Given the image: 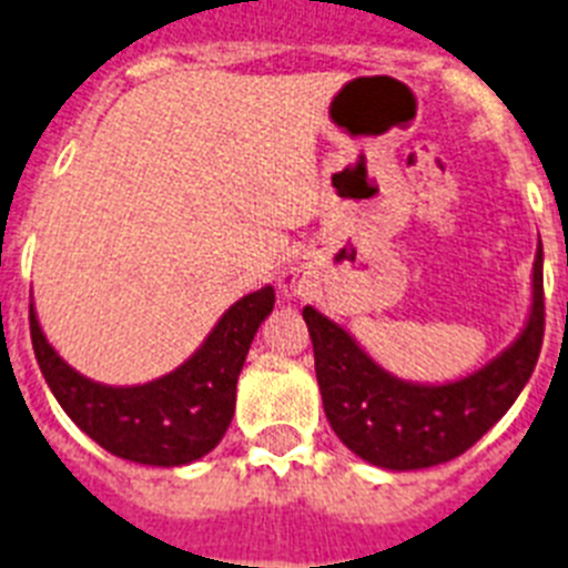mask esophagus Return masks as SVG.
I'll use <instances>...</instances> for the list:
<instances>
[{"label":"esophagus","mask_w":568,"mask_h":568,"mask_svg":"<svg viewBox=\"0 0 568 568\" xmlns=\"http://www.w3.org/2000/svg\"><path fill=\"white\" fill-rule=\"evenodd\" d=\"M283 291H285V294H291V297H297V294H303V291H305V277L300 274L297 268L288 271V277L283 280Z\"/></svg>","instance_id":"1"}]
</instances>
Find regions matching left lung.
I'll return each mask as SVG.
<instances>
[{"instance_id":"obj_1","label":"left lung","mask_w":568,"mask_h":568,"mask_svg":"<svg viewBox=\"0 0 568 568\" xmlns=\"http://www.w3.org/2000/svg\"><path fill=\"white\" fill-rule=\"evenodd\" d=\"M531 288V314L520 337L489 366L446 386L392 377L352 334L305 305L320 394L334 434L357 457L392 471L460 457L509 412L537 366L546 328L544 245H537Z\"/></svg>"}]
</instances>
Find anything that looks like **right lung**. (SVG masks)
Returning a JSON list of instances; mask_svg holds the SVG:
<instances>
[{"label": "right lung", "instance_id": "add662e5", "mask_svg": "<svg viewBox=\"0 0 568 568\" xmlns=\"http://www.w3.org/2000/svg\"><path fill=\"white\" fill-rule=\"evenodd\" d=\"M274 288L234 303L189 363L145 386L113 388L73 372L48 345L31 305V343L42 377L65 414L105 452L145 466H185L209 455L231 426L236 377Z\"/></svg>", "mask_w": 568, "mask_h": 568}]
</instances>
